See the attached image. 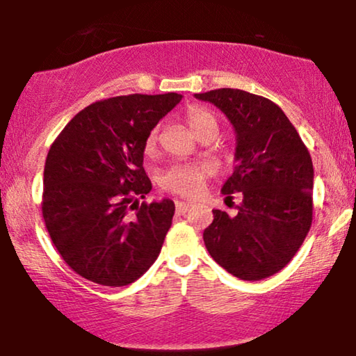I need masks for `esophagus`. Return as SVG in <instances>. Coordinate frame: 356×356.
<instances>
[{
  "instance_id": "esophagus-1",
  "label": "esophagus",
  "mask_w": 356,
  "mask_h": 356,
  "mask_svg": "<svg viewBox=\"0 0 356 356\" xmlns=\"http://www.w3.org/2000/svg\"><path fill=\"white\" fill-rule=\"evenodd\" d=\"M191 207H193V204H189V202H183V201L175 202V209H177V213H186Z\"/></svg>"
}]
</instances>
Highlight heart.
Masks as SVG:
<instances>
[{"label":"heart","mask_w":356,"mask_h":356,"mask_svg":"<svg viewBox=\"0 0 356 356\" xmlns=\"http://www.w3.org/2000/svg\"><path fill=\"white\" fill-rule=\"evenodd\" d=\"M189 128L199 139H216L218 134V120L211 110L204 106H193L186 113ZM160 140V126H154L144 140V150L147 154L154 152ZM207 170L191 163H178L165 170L160 177V186L170 193L179 194L184 197H196L202 193L206 184Z\"/></svg>","instance_id":"b5f03b06"}]
</instances>
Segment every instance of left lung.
Masks as SVG:
<instances>
[{
    "label": "left lung",
    "mask_w": 356,
    "mask_h": 356,
    "mask_svg": "<svg viewBox=\"0 0 356 356\" xmlns=\"http://www.w3.org/2000/svg\"><path fill=\"white\" fill-rule=\"evenodd\" d=\"M223 111L236 134L235 170L222 194L238 193V213L212 211L204 230L209 254L241 280L284 269L313 222L314 170L306 145L279 105L240 89L194 94Z\"/></svg>",
    "instance_id": "1"
}]
</instances>
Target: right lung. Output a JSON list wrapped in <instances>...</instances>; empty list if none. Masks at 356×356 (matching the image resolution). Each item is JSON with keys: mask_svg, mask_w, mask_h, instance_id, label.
<instances>
[{"mask_svg": "<svg viewBox=\"0 0 356 356\" xmlns=\"http://www.w3.org/2000/svg\"><path fill=\"white\" fill-rule=\"evenodd\" d=\"M183 95L131 94L81 110L51 144L42 213L53 245L76 274L105 286L138 280L162 250L172 199L143 202L149 131Z\"/></svg>", "mask_w": 356, "mask_h": 356, "instance_id": "add662e5", "label": "right lung"}]
</instances>
